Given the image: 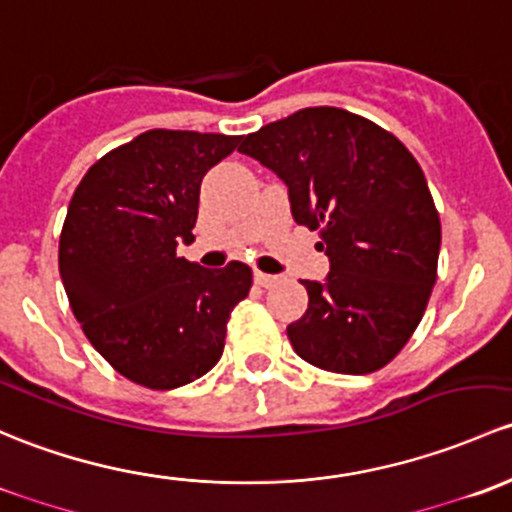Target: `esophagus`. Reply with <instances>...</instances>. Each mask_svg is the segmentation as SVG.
Wrapping results in <instances>:
<instances>
[{"label":"esophagus","instance_id":"esophagus-1","mask_svg":"<svg viewBox=\"0 0 512 512\" xmlns=\"http://www.w3.org/2000/svg\"><path fill=\"white\" fill-rule=\"evenodd\" d=\"M254 281H256L261 288H271V286H276V283H278V276H271V273L254 271Z\"/></svg>","mask_w":512,"mask_h":512}]
</instances>
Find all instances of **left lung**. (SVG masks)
Masks as SVG:
<instances>
[{"label":"left lung","mask_w":512,"mask_h":512,"mask_svg":"<svg viewBox=\"0 0 512 512\" xmlns=\"http://www.w3.org/2000/svg\"><path fill=\"white\" fill-rule=\"evenodd\" d=\"M239 152L288 187L295 224L318 229L325 281H300L308 310L288 340L310 365L367 374L421 323L441 249L426 177L392 133L340 108H305L241 138Z\"/></svg>","instance_id":"left-lung-1"}]
</instances>
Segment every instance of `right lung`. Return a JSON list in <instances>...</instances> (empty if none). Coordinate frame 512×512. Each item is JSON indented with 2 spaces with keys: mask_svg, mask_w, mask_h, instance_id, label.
Returning <instances> with one entry per match:
<instances>
[{
  "mask_svg": "<svg viewBox=\"0 0 512 512\" xmlns=\"http://www.w3.org/2000/svg\"><path fill=\"white\" fill-rule=\"evenodd\" d=\"M241 138L147 130L103 155L73 192L59 271L91 345L150 389L194 382L219 362L226 323L249 295L251 268H202L192 244L202 179Z\"/></svg>",
  "mask_w": 512,
  "mask_h": 512,
  "instance_id": "1",
  "label": "right lung"
}]
</instances>
